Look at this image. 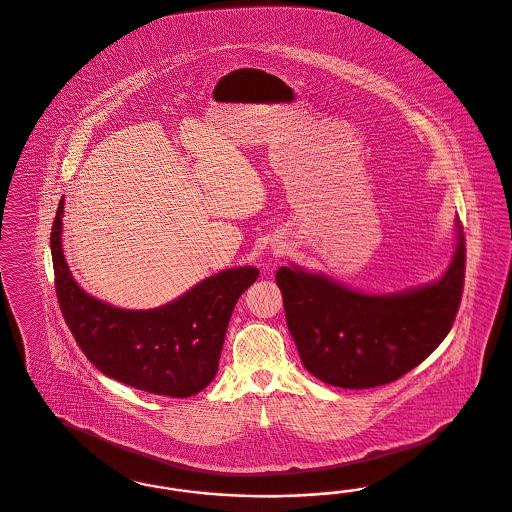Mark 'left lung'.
<instances>
[{
  "label": "left lung",
  "instance_id": "obj_1",
  "mask_svg": "<svg viewBox=\"0 0 512 512\" xmlns=\"http://www.w3.org/2000/svg\"><path fill=\"white\" fill-rule=\"evenodd\" d=\"M289 333L306 371L335 388L399 380L437 350L458 314L465 236L439 282L397 295H365L297 266L276 274Z\"/></svg>",
  "mask_w": 512,
  "mask_h": 512
}]
</instances>
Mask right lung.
Masks as SVG:
<instances>
[{
    "label": "right lung",
    "mask_w": 512,
    "mask_h": 512,
    "mask_svg": "<svg viewBox=\"0 0 512 512\" xmlns=\"http://www.w3.org/2000/svg\"><path fill=\"white\" fill-rule=\"evenodd\" d=\"M60 200L51 232L56 297L71 335L90 363L126 386L191 397L206 388L219 367L230 316L251 283L255 266L229 268L194 285L155 310H121L87 295L62 253Z\"/></svg>",
    "instance_id": "1"
}]
</instances>
